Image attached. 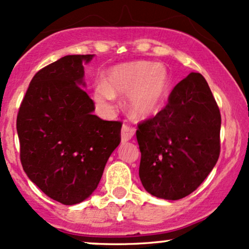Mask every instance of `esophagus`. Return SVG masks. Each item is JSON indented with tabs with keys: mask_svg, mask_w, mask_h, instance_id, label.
<instances>
[{
	"mask_svg": "<svg viewBox=\"0 0 249 249\" xmlns=\"http://www.w3.org/2000/svg\"><path fill=\"white\" fill-rule=\"evenodd\" d=\"M134 134V128L128 124H124L122 127V142L130 141Z\"/></svg>",
	"mask_w": 249,
	"mask_h": 249,
	"instance_id": "34e87169",
	"label": "esophagus"
}]
</instances>
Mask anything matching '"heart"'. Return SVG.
Instances as JSON below:
<instances>
[{
    "mask_svg": "<svg viewBox=\"0 0 249 249\" xmlns=\"http://www.w3.org/2000/svg\"><path fill=\"white\" fill-rule=\"evenodd\" d=\"M167 89L168 75L162 65L138 61L112 68L107 82L96 85L92 97L99 107L110 110L115 93H128L130 112L134 117H148L159 110Z\"/></svg>",
    "mask_w": 249,
    "mask_h": 249,
    "instance_id": "1",
    "label": "heart"
}]
</instances>
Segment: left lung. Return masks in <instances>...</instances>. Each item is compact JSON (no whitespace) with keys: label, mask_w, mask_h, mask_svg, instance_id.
<instances>
[{"label":"left lung","mask_w":249,"mask_h":249,"mask_svg":"<svg viewBox=\"0 0 249 249\" xmlns=\"http://www.w3.org/2000/svg\"><path fill=\"white\" fill-rule=\"evenodd\" d=\"M221 115L206 79L191 72L168 96L166 107L139 123V178L157 198L178 200L198 188L220 154Z\"/></svg>","instance_id":"obj_1"}]
</instances>
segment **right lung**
Returning <instances> with one entry per match:
<instances>
[{"instance_id":"1","label":"right lung","mask_w":249,"mask_h":249,"mask_svg":"<svg viewBox=\"0 0 249 249\" xmlns=\"http://www.w3.org/2000/svg\"><path fill=\"white\" fill-rule=\"evenodd\" d=\"M92 57L64 56L36 72L17 113L24 172L63 205L92 194L121 142L122 123L93 115L95 103L81 87L83 64Z\"/></svg>"}]
</instances>
